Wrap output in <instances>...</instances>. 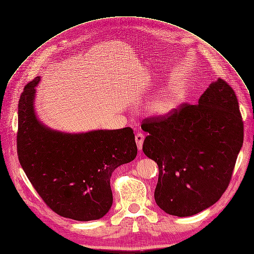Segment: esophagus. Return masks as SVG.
Wrapping results in <instances>:
<instances>
[{
	"mask_svg": "<svg viewBox=\"0 0 254 254\" xmlns=\"http://www.w3.org/2000/svg\"><path fill=\"white\" fill-rule=\"evenodd\" d=\"M135 140H136V143H137L138 149H139V150H141V149H142V145H143V141H144V135H143L142 133H138V134H136V136H135Z\"/></svg>",
	"mask_w": 254,
	"mask_h": 254,
	"instance_id": "esophagus-1",
	"label": "esophagus"
}]
</instances>
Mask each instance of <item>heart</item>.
I'll return each mask as SVG.
<instances>
[{
	"label": "heart",
	"mask_w": 254,
	"mask_h": 254,
	"mask_svg": "<svg viewBox=\"0 0 254 254\" xmlns=\"http://www.w3.org/2000/svg\"><path fill=\"white\" fill-rule=\"evenodd\" d=\"M179 91H165L157 96L149 105V111L154 115H166L172 111L178 102Z\"/></svg>",
	"instance_id": "b5f03b06"
}]
</instances>
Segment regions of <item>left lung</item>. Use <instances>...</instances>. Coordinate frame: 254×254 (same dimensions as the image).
I'll return each mask as SVG.
<instances>
[{"label":"left lung","mask_w":254,"mask_h":254,"mask_svg":"<svg viewBox=\"0 0 254 254\" xmlns=\"http://www.w3.org/2000/svg\"><path fill=\"white\" fill-rule=\"evenodd\" d=\"M143 151L159 166L154 200L169 215L188 217L226 191L244 140L237 95L224 80L212 83L197 105L182 104L142 121Z\"/></svg>","instance_id":"8db88e82"}]
</instances>
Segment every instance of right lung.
<instances>
[{"instance_id": "1", "label": "right lung", "mask_w": 254, "mask_h": 254, "mask_svg": "<svg viewBox=\"0 0 254 254\" xmlns=\"http://www.w3.org/2000/svg\"><path fill=\"white\" fill-rule=\"evenodd\" d=\"M39 76L28 83L18 102V161L53 212L76 221L104 217L113 203L110 178L137 156L130 127L64 134L41 125L34 112Z\"/></svg>"}]
</instances>
